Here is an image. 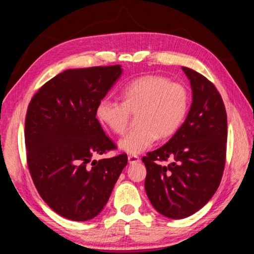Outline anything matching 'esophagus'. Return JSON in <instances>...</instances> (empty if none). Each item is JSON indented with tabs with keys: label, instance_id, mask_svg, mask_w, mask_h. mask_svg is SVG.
I'll return each instance as SVG.
<instances>
[{
	"label": "esophagus",
	"instance_id": "34e87169",
	"mask_svg": "<svg viewBox=\"0 0 254 254\" xmlns=\"http://www.w3.org/2000/svg\"><path fill=\"white\" fill-rule=\"evenodd\" d=\"M127 160H128V164L133 165V164L139 163L140 162V158H139L138 156H135V155H130V156L127 157Z\"/></svg>",
	"mask_w": 254,
	"mask_h": 254
}]
</instances>
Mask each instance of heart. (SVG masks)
<instances>
[{"label":"heart","instance_id":"1","mask_svg":"<svg viewBox=\"0 0 254 254\" xmlns=\"http://www.w3.org/2000/svg\"><path fill=\"white\" fill-rule=\"evenodd\" d=\"M123 102L103 98L96 107L97 119L115 134L126 132L131 112L138 111L141 126L120 140L119 147L127 154H141L157 138L174 134L184 122L190 105L187 87L171 82L162 75L139 76L123 87Z\"/></svg>","mask_w":254,"mask_h":254}]
</instances>
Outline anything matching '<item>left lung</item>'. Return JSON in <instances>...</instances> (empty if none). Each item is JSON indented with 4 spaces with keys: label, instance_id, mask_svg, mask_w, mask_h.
<instances>
[{
    "label": "left lung",
    "instance_id": "8db88e82",
    "mask_svg": "<svg viewBox=\"0 0 254 254\" xmlns=\"http://www.w3.org/2000/svg\"><path fill=\"white\" fill-rule=\"evenodd\" d=\"M192 104L184 123L166 144L142 157L144 189L159 214L182 219L202 208L218 189L226 162L227 115L214 83L182 66ZM173 162L162 165L160 161Z\"/></svg>",
    "mask_w": 254,
    "mask_h": 254
}]
</instances>
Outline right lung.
Returning a JSON list of instances; mask_svg holds the SVG:
<instances>
[{
	"label": "right lung",
	"mask_w": 254,
	"mask_h": 254,
	"mask_svg": "<svg viewBox=\"0 0 254 254\" xmlns=\"http://www.w3.org/2000/svg\"><path fill=\"white\" fill-rule=\"evenodd\" d=\"M121 74V65L65 70L28 106V168L42 199L64 218L97 216L127 164V154L92 160L116 148L96 119V107Z\"/></svg>",
	"instance_id": "right-lung-1"
}]
</instances>
